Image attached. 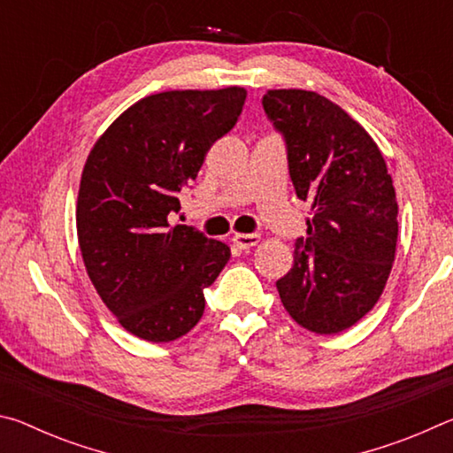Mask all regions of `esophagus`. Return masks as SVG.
<instances>
[{
	"label": "esophagus",
	"mask_w": 453,
	"mask_h": 453,
	"mask_svg": "<svg viewBox=\"0 0 453 453\" xmlns=\"http://www.w3.org/2000/svg\"><path fill=\"white\" fill-rule=\"evenodd\" d=\"M259 240H262V235H259V234H235L232 237L234 245H235V248H240V250L254 248V245L259 243Z\"/></svg>",
	"instance_id": "obj_1"
}]
</instances>
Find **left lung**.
Returning a JSON list of instances; mask_svg holds the SVG:
<instances>
[{
	"label": "left lung",
	"instance_id": "1",
	"mask_svg": "<svg viewBox=\"0 0 453 453\" xmlns=\"http://www.w3.org/2000/svg\"><path fill=\"white\" fill-rule=\"evenodd\" d=\"M267 118L283 135L296 196L311 203L308 237L275 281L283 308L313 334L357 324L378 303L392 272L397 202L378 143L327 97L270 89Z\"/></svg>",
	"mask_w": 453,
	"mask_h": 453
}]
</instances>
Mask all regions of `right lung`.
I'll return each instance as SVG.
<instances>
[{
	"label": "right lung",
	"instance_id": "right-lung-1",
	"mask_svg": "<svg viewBox=\"0 0 453 453\" xmlns=\"http://www.w3.org/2000/svg\"><path fill=\"white\" fill-rule=\"evenodd\" d=\"M243 88L173 89L135 102L99 135L80 181L78 242L91 283L121 327L145 342L186 335L229 248L170 224L211 143L235 126Z\"/></svg>",
	"mask_w": 453,
	"mask_h": 453
}]
</instances>
